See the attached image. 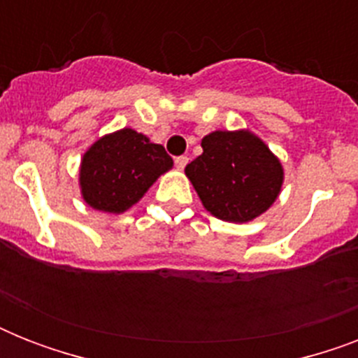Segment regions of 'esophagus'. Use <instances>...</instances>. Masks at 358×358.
<instances>
[{
    "mask_svg": "<svg viewBox=\"0 0 358 358\" xmlns=\"http://www.w3.org/2000/svg\"><path fill=\"white\" fill-rule=\"evenodd\" d=\"M174 163H176V167L178 169H184L187 163H189V157L187 156H178L176 159H174Z\"/></svg>",
    "mask_w": 358,
    "mask_h": 358,
    "instance_id": "1",
    "label": "esophagus"
}]
</instances>
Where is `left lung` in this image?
I'll return each mask as SVG.
<instances>
[{
  "label": "left lung",
  "mask_w": 358,
  "mask_h": 358,
  "mask_svg": "<svg viewBox=\"0 0 358 358\" xmlns=\"http://www.w3.org/2000/svg\"><path fill=\"white\" fill-rule=\"evenodd\" d=\"M185 174L208 212L229 223H247L269 210L282 187L278 157L249 129L212 131Z\"/></svg>",
  "instance_id": "1"
}]
</instances>
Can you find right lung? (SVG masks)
Segmentation results:
<instances>
[{
	"instance_id": "right-lung-1",
	"label": "right lung",
	"mask_w": 358,
	"mask_h": 358,
	"mask_svg": "<svg viewBox=\"0 0 358 358\" xmlns=\"http://www.w3.org/2000/svg\"><path fill=\"white\" fill-rule=\"evenodd\" d=\"M169 169H173V157L162 145L131 128L119 129L103 135L83 154L81 195L94 210L122 213Z\"/></svg>"
}]
</instances>
